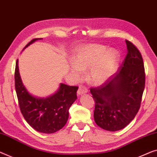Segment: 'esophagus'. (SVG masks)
Masks as SVG:
<instances>
[{
	"label": "esophagus",
	"instance_id": "1",
	"mask_svg": "<svg viewBox=\"0 0 157 157\" xmlns=\"http://www.w3.org/2000/svg\"><path fill=\"white\" fill-rule=\"evenodd\" d=\"M87 92V90L84 86H79L78 90V95H81Z\"/></svg>",
	"mask_w": 157,
	"mask_h": 157
}]
</instances>
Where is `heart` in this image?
I'll use <instances>...</instances> for the list:
<instances>
[{
  "instance_id": "heart-1",
  "label": "heart",
  "mask_w": 157,
  "mask_h": 157,
  "mask_svg": "<svg viewBox=\"0 0 157 157\" xmlns=\"http://www.w3.org/2000/svg\"><path fill=\"white\" fill-rule=\"evenodd\" d=\"M121 60V53L106 46L89 44L81 47L72 56L73 64L70 72L78 80L83 78L84 71L90 69L89 79L94 85H101L116 73Z\"/></svg>"
}]
</instances>
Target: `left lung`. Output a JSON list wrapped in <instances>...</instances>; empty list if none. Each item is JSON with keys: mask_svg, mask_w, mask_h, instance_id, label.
I'll list each match as a JSON object with an SVG mask.
<instances>
[{"mask_svg": "<svg viewBox=\"0 0 157 157\" xmlns=\"http://www.w3.org/2000/svg\"><path fill=\"white\" fill-rule=\"evenodd\" d=\"M128 53L122 65L111 79L90 92L95 101L94 121L108 131L126 127L138 112L145 84L142 55L125 40Z\"/></svg>", "mask_w": 157, "mask_h": 157, "instance_id": "8db88e82", "label": "left lung"}]
</instances>
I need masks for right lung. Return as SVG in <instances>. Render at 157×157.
<instances>
[{"mask_svg": "<svg viewBox=\"0 0 157 157\" xmlns=\"http://www.w3.org/2000/svg\"><path fill=\"white\" fill-rule=\"evenodd\" d=\"M34 39L23 50L35 41ZM15 90L21 113L29 125L41 133L51 134L64 127L69 117V109L77 99L78 86L60 83L57 91L46 97L32 94L22 82L17 60L15 72Z\"/></svg>", "mask_w": 157, "mask_h": 157, "instance_id": "obj_1", "label": "right lung"}]
</instances>
